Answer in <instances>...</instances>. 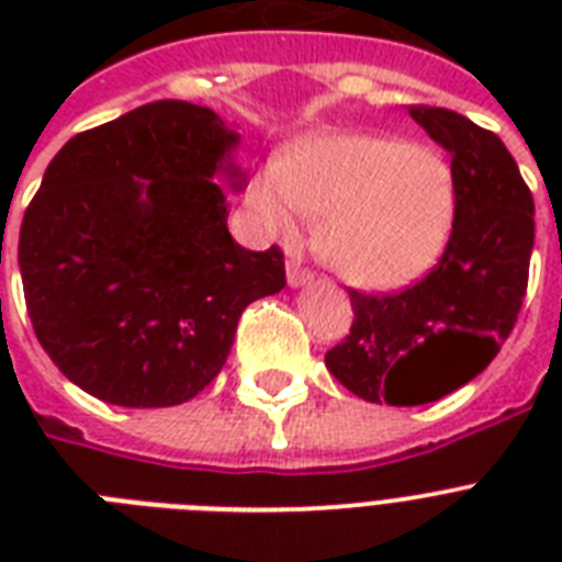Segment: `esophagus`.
<instances>
[{
    "label": "esophagus",
    "mask_w": 562,
    "mask_h": 562,
    "mask_svg": "<svg viewBox=\"0 0 562 562\" xmlns=\"http://www.w3.org/2000/svg\"><path fill=\"white\" fill-rule=\"evenodd\" d=\"M308 280H312V271H306L303 265L291 259V262H289V285H291V289H297V285H306Z\"/></svg>",
    "instance_id": "esophagus-1"
}]
</instances>
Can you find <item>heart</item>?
<instances>
[{"mask_svg": "<svg viewBox=\"0 0 562 562\" xmlns=\"http://www.w3.org/2000/svg\"><path fill=\"white\" fill-rule=\"evenodd\" d=\"M250 206L282 236L324 218L317 250L361 289H400L443 254L454 180L435 151L370 134H317L250 183Z\"/></svg>", "mask_w": 562, "mask_h": 562, "instance_id": "1", "label": "heart"}]
</instances>
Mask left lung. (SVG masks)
Returning <instances> with one entry per match:
<instances>
[{
    "label": "left lung",
    "mask_w": 562,
    "mask_h": 562,
    "mask_svg": "<svg viewBox=\"0 0 562 562\" xmlns=\"http://www.w3.org/2000/svg\"><path fill=\"white\" fill-rule=\"evenodd\" d=\"M408 113L452 154V233L408 289H350V335L326 352L329 373L379 405H426L487 368L514 333L533 250L531 189L505 143L454 110L411 104Z\"/></svg>",
    "instance_id": "obj_1"
}]
</instances>
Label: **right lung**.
<instances>
[{
	"label": "right lung",
	"instance_id": "right-lung-1",
	"mask_svg": "<svg viewBox=\"0 0 562 562\" xmlns=\"http://www.w3.org/2000/svg\"><path fill=\"white\" fill-rule=\"evenodd\" d=\"M236 131L162 99L75 134L20 227L31 326L57 370L122 408H169L221 373L238 317L285 285L277 245L227 229L221 171ZM233 189L241 175L224 169Z\"/></svg>",
	"mask_w": 562,
	"mask_h": 562
}]
</instances>
